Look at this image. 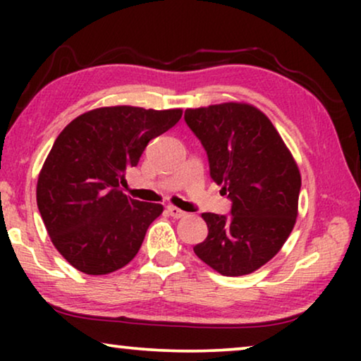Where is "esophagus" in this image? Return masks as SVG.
<instances>
[{
	"label": "esophagus",
	"instance_id": "1",
	"mask_svg": "<svg viewBox=\"0 0 361 361\" xmlns=\"http://www.w3.org/2000/svg\"><path fill=\"white\" fill-rule=\"evenodd\" d=\"M167 214H169L172 219H184V216H187L184 210L177 209L174 205H167Z\"/></svg>",
	"mask_w": 361,
	"mask_h": 361
}]
</instances>
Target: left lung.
<instances>
[{
  "label": "left lung",
  "mask_w": 361,
  "mask_h": 361,
  "mask_svg": "<svg viewBox=\"0 0 361 361\" xmlns=\"http://www.w3.org/2000/svg\"><path fill=\"white\" fill-rule=\"evenodd\" d=\"M202 142L212 180L231 202L230 215L202 214L209 235L194 246L224 276L261 268L281 250L298 216L300 174L268 116L243 103L185 110Z\"/></svg>",
  "instance_id": "obj_1"
}]
</instances>
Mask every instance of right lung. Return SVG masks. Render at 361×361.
I'll use <instances>...</instances> for the list:
<instances>
[{
  "label": "right lung",
  "mask_w": 361,
  "mask_h": 361,
  "mask_svg": "<svg viewBox=\"0 0 361 361\" xmlns=\"http://www.w3.org/2000/svg\"><path fill=\"white\" fill-rule=\"evenodd\" d=\"M182 110L97 108L68 123L37 179V207L54 246L85 274L123 268L140 251L162 205L120 190L147 142L171 130Z\"/></svg>",
  "instance_id": "obj_1"
}]
</instances>
